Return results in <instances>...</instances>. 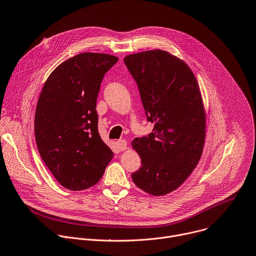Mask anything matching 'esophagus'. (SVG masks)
Masks as SVG:
<instances>
[{
	"label": "esophagus",
	"mask_w": 256,
	"mask_h": 256,
	"mask_svg": "<svg viewBox=\"0 0 256 256\" xmlns=\"http://www.w3.org/2000/svg\"><path fill=\"white\" fill-rule=\"evenodd\" d=\"M126 146H128V142L126 140H118V146L120 150H126Z\"/></svg>",
	"instance_id": "34e87169"
}]
</instances>
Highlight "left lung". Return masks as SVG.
<instances>
[{"label": "left lung", "instance_id": "1", "mask_svg": "<svg viewBox=\"0 0 256 256\" xmlns=\"http://www.w3.org/2000/svg\"><path fill=\"white\" fill-rule=\"evenodd\" d=\"M124 62L136 82L148 122V136L132 148L142 158L134 183L144 192L166 195L179 188L197 166L205 142V110L194 73L162 50L128 55Z\"/></svg>", "mask_w": 256, "mask_h": 256}]
</instances>
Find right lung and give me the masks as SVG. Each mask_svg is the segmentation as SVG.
Here are the masks:
<instances>
[{
  "label": "right lung",
  "instance_id": "obj_1",
  "mask_svg": "<svg viewBox=\"0 0 256 256\" xmlns=\"http://www.w3.org/2000/svg\"><path fill=\"white\" fill-rule=\"evenodd\" d=\"M118 58L80 53L50 74L35 112L39 154L63 187L80 191L96 185L114 156L98 132L96 100L104 74Z\"/></svg>",
  "mask_w": 256,
  "mask_h": 256
}]
</instances>
